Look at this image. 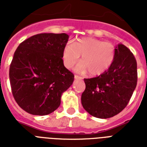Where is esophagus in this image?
I'll use <instances>...</instances> for the list:
<instances>
[{"instance_id":"obj_1","label":"esophagus","mask_w":147,"mask_h":147,"mask_svg":"<svg viewBox=\"0 0 147 147\" xmlns=\"http://www.w3.org/2000/svg\"><path fill=\"white\" fill-rule=\"evenodd\" d=\"M75 78H76V79H82V77H81V76H78V75H75Z\"/></svg>"}]
</instances>
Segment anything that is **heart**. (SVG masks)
<instances>
[{
	"instance_id": "b5f03b06",
	"label": "heart",
	"mask_w": 147,
	"mask_h": 147,
	"mask_svg": "<svg viewBox=\"0 0 147 147\" xmlns=\"http://www.w3.org/2000/svg\"><path fill=\"white\" fill-rule=\"evenodd\" d=\"M82 55V61L76 70L86 71L92 76H98L110 69L115 59L116 49L110 42L92 37L78 39L74 43L68 42L62 52L65 66L71 69L78 62Z\"/></svg>"
}]
</instances>
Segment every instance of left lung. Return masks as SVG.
Returning <instances> with one entry per match:
<instances>
[{
  "label": "left lung",
  "mask_w": 147,
  "mask_h": 147,
  "mask_svg": "<svg viewBox=\"0 0 147 147\" xmlns=\"http://www.w3.org/2000/svg\"><path fill=\"white\" fill-rule=\"evenodd\" d=\"M84 81L85 89L81 100L85 111L98 118L112 117L127 107L136 88L137 60L127 47L119 44L110 69Z\"/></svg>",
  "instance_id": "1"
}]
</instances>
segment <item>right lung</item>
<instances>
[{"mask_svg":"<svg viewBox=\"0 0 147 147\" xmlns=\"http://www.w3.org/2000/svg\"><path fill=\"white\" fill-rule=\"evenodd\" d=\"M66 33H40L22 42L9 70L13 96L33 115H47L59 107L61 95L71 85L74 75L64 66L62 52Z\"/></svg>","mask_w":147,"mask_h":147,"instance_id":"obj_1","label":"right lung"}]
</instances>
